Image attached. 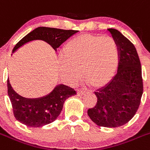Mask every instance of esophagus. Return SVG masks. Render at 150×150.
<instances>
[{
	"label": "esophagus",
	"mask_w": 150,
	"mask_h": 150,
	"mask_svg": "<svg viewBox=\"0 0 150 150\" xmlns=\"http://www.w3.org/2000/svg\"><path fill=\"white\" fill-rule=\"evenodd\" d=\"M85 93H86V92H85V91L82 90V89H78V96H83Z\"/></svg>",
	"instance_id": "esophagus-1"
}]
</instances>
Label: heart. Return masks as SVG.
<instances>
[{"label": "heart", "mask_w": 150, "mask_h": 150, "mask_svg": "<svg viewBox=\"0 0 150 150\" xmlns=\"http://www.w3.org/2000/svg\"><path fill=\"white\" fill-rule=\"evenodd\" d=\"M118 62V47L112 38L83 34L64 45L58 64L61 76L69 83L78 82L81 71L88 84L101 87L113 78Z\"/></svg>", "instance_id": "obj_1"}]
</instances>
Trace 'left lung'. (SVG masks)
Wrapping results in <instances>:
<instances>
[{
  "instance_id": "8db88e82",
  "label": "left lung",
  "mask_w": 150,
  "mask_h": 150,
  "mask_svg": "<svg viewBox=\"0 0 150 150\" xmlns=\"http://www.w3.org/2000/svg\"><path fill=\"white\" fill-rule=\"evenodd\" d=\"M117 43L119 62L117 74L110 83L95 92L97 103L87 114L100 127H121L136 113L143 94L139 57L133 43L115 29H107Z\"/></svg>"
}]
</instances>
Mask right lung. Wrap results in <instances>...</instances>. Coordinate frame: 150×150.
<instances>
[{
	"instance_id": "1",
	"label": "right lung",
	"mask_w": 150,
	"mask_h": 150,
	"mask_svg": "<svg viewBox=\"0 0 150 150\" xmlns=\"http://www.w3.org/2000/svg\"><path fill=\"white\" fill-rule=\"evenodd\" d=\"M77 30H65L50 27H38L23 37L14 47L15 52L25 43L42 40L54 50L68 38L78 33ZM8 96L12 106L14 116L19 122L29 127H41L53 122L58 117L64 103L68 98L76 95V91L64 84L56 86L50 94L38 98H26L18 95L7 80Z\"/></svg>"
}]
</instances>
